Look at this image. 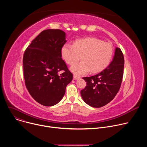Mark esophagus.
I'll use <instances>...</instances> for the list:
<instances>
[{
    "label": "esophagus",
    "instance_id": "obj_1",
    "mask_svg": "<svg viewBox=\"0 0 147 147\" xmlns=\"http://www.w3.org/2000/svg\"><path fill=\"white\" fill-rule=\"evenodd\" d=\"M73 77H74V79H75V80H78V79L80 78V77H79V76H78L77 75H74Z\"/></svg>",
    "mask_w": 147,
    "mask_h": 147
}]
</instances>
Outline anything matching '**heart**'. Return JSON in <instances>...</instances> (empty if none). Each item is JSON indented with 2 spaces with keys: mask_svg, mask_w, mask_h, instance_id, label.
Returning <instances> with one entry per match:
<instances>
[{
  "mask_svg": "<svg viewBox=\"0 0 147 147\" xmlns=\"http://www.w3.org/2000/svg\"><path fill=\"white\" fill-rule=\"evenodd\" d=\"M63 59L69 65H73L80 60L82 61L70 68L77 75L88 72L97 73L107 67L113 56L112 44L94 37L86 38L74 42L73 45L65 44L61 51Z\"/></svg>",
  "mask_w": 147,
  "mask_h": 147,
  "instance_id": "b5f03b06",
  "label": "heart"
}]
</instances>
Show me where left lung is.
I'll use <instances>...</instances> for the list:
<instances>
[{"instance_id": "obj_1", "label": "left lung", "mask_w": 147, "mask_h": 147, "mask_svg": "<svg viewBox=\"0 0 147 147\" xmlns=\"http://www.w3.org/2000/svg\"><path fill=\"white\" fill-rule=\"evenodd\" d=\"M124 64L123 54L116 48L113 59L106 69L95 76L82 78L87 82L81 91L84 101L92 107L100 108L113 100L121 86Z\"/></svg>"}]
</instances>
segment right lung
Returning <instances> with one entry per match:
<instances>
[{"label":"right lung","mask_w":147,"mask_h":147,"mask_svg":"<svg viewBox=\"0 0 147 147\" xmlns=\"http://www.w3.org/2000/svg\"><path fill=\"white\" fill-rule=\"evenodd\" d=\"M66 34L60 30L42 31L26 49L23 56L25 84L31 96L46 107L57 104L63 97L73 74L61 58ZM60 71H64L61 74Z\"/></svg>","instance_id":"add662e5"}]
</instances>
